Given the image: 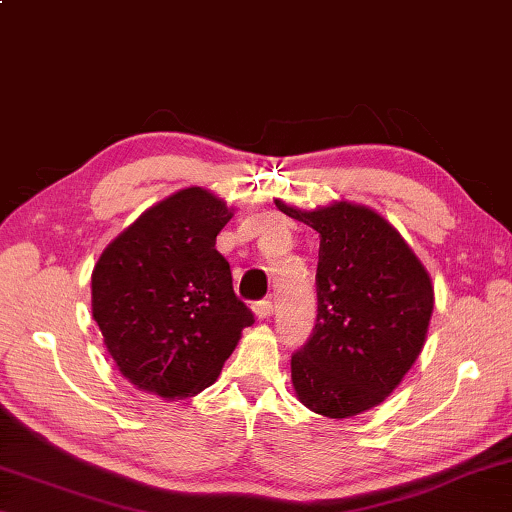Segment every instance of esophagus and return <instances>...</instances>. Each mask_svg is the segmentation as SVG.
<instances>
[{
  "instance_id": "1",
  "label": "esophagus",
  "mask_w": 512,
  "mask_h": 512,
  "mask_svg": "<svg viewBox=\"0 0 512 512\" xmlns=\"http://www.w3.org/2000/svg\"><path fill=\"white\" fill-rule=\"evenodd\" d=\"M253 310L257 314V319H269V316L273 314V303L271 300H257V303L253 305Z\"/></svg>"
}]
</instances>
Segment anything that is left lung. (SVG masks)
Returning <instances> with one entry per match:
<instances>
[{"label":"left lung","mask_w":512,"mask_h":512,"mask_svg":"<svg viewBox=\"0 0 512 512\" xmlns=\"http://www.w3.org/2000/svg\"><path fill=\"white\" fill-rule=\"evenodd\" d=\"M282 214L319 232L316 323L291 353L298 401L346 419L385 401L419 358L433 314L431 278L408 243L367 207Z\"/></svg>","instance_id":"obj_1"}]
</instances>
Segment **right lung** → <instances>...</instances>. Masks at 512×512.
<instances>
[{"instance_id":"add662e5","label":"right lung","mask_w":512,"mask_h":512,"mask_svg":"<svg viewBox=\"0 0 512 512\" xmlns=\"http://www.w3.org/2000/svg\"><path fill=\"white\" fill-rule=\"evenodd\" d=\"M230 218L223 200L191 186L150 207L97 259L93 319L120 373L143 392H202L255 323L216 250Z\"/></svg>"}]
</instances>
